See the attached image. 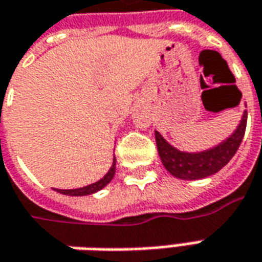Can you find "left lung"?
<instances>
[{
	"mask_svg": "<svg viewBox=\"0 0 262 262\" xmlns=\"http://www.w3.org/2000/svg\"><path fill=\"white\" fill-rule=\"evenodd\" d=\"M247 128V111L242 115L241 122L228 140L216 147L202 152H184L171 147L156 131V143L163 166L170 174L182 180H198L212 176L229 163L238 151Z\"/></svg>",
	"mask_w": 262,
	"mask_h": 262,
	"instance_id": "left-lung-1",
	"label": "left lung"
}]
</instances>
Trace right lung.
Segmentation results:
<instances>
[{
  "label": "right lung",
  "mask_w": 262,
  "mask_h": 262,
  "mask_svg": "<svg viewBox=\"0 0 262 262\" xmlns=\"http://www.w3.org/2000/svg\"><path fill=\"white\" fill-rule=\"evenodd\" d=\"M115 161H117V160L114 159V163H112V167L110 168V171H108V173H106L101 180H98L96 183L89 184V186H85V187H80V189H68V190L56 189V192L61 193V194H68V196H86V194L96 193L98 190L103 189V187H105V186L112 180V177H114V174H115Z\"/></svg>",
  "instance_id": "1"
}]
</instances>
